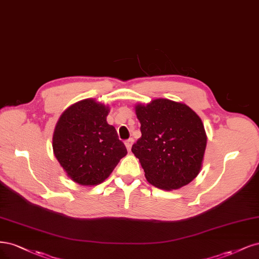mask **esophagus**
Returning a JSON list of instances; mask_svg holds the SVG:
<instances>
[{
	"mask_svg": "<svg viewBox=\"0 0 259 259\" xmlns=\"http://www.w3.org/2000/svg\"><path fill=\"white\" fill-rule=\"evenodd\" d=\"M132 144H133V139H132V138L128 139L127 141H124V145H126V147H127V149H128V152H130V151H131V146H132Z\"/></svg>",
	"mask_w": 259,
	"mask_h": 259,
	"instance_id": "34e87169",
	"label": "esophagus"
}]
</instances>
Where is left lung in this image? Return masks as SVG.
Returning <instances> with one entry per match:
<instances>
[{
  "label": "left lung",
  "instance_id": "1",
  "mask_svg": "<svg viewBox=\"0 0 259 259\" xmlns=\"http://www.w3.org/2000/svg\"><path fill=\"white\" fill-rule=\"evenodd\" d=\"M142 137L131 151L145 178L155 187L172 190L199 174L206 147V133L199 116L184 103L156 99L137 104Z\"/></svg>",
  "mask_w": 259,
  "mask_h": 259
}]
</instances>
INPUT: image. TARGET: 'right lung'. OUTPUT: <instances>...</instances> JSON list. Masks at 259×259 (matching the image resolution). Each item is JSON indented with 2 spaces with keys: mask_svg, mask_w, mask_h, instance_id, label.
Segmentation results:
<instances>
[{
  "mask_svg": "<svg viewBox=\"0 0 259 259\" xmlns=\"http://www.w3.org/2000/svg\"><path fill=\"white\" fill-rule=\"evenodd\" d=\"M110 107L94 99L74 103L62 113L53 136L54 154L66 175L84 186L102 183L127 149L108 124Z\"/></svg>",
  "mask_w": 259,
  "mask_h": 259,
  "instance_id": "1",
  "label": "right lung"
}]
</instances>
